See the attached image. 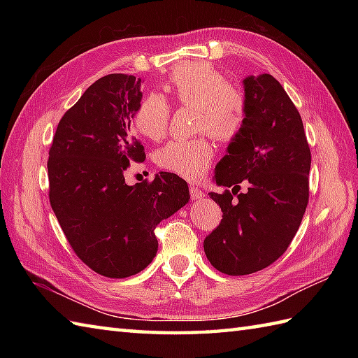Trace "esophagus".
I'll return each instance as SVG.
<instances>
[{
    "label": "esophagus",
    "instance_id": "obj_1",
    "mask_svg": "<svg viewBox=\"0 0 358 358\" xmlns=\"http://www.w3.org/2000/svg\"><path fill=\"white\" fill-rule=\"evenodd\" d=\"M189 192H191V199L194 201L204 199V192L201 191V189H199V187H191V189H189Z\"/></svg>",
    "mask_w": 358,
    "mask_h": 358
}]
</instances>
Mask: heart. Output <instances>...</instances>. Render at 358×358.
Instances as JSON below:
<instances>
[{
	"instance_id": "1",
	"label": "heart",
	"mask_w": 358,
	"mask_h": 358,
	"mask_svg": "<svg viewBox=\"0 0 358 358\" xmlns=\"http://www.w3.org/2000/svg\"><path fill=\"white\" fill-rule=\"evenodd\" d=\"M164 90L172 103L195 108V129L215 140L229 143L246 124L248 103L240 89L229 85L224 75L209 63H183L175 66ZM171 106L166 98L149 94L140 101L134 126L150 141L162 140L169 124ZM214 159V146L206 136L172 140L158 150L159 167L186 180H200Z\"/></svg>"
}]
</instances>
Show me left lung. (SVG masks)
Here are the masks:
<instances>
[{
  "label": "left lung",
  "mask_w": 358,
  "mask_h": 358,
  "mask_svg": "<svg viewBox=\"0 0 358 358\" xmlns=\"http://www.w3.org/2000/svg\"><path fill=\"white\" fill-rule=\"evenodd\" d=\"M243 87L246 124L227 144L214 177L232 192L209 194L223 220L203 243L210 264L227 275L254 273L283 255L309 199L310 150L299 110L269 73L249 75ZM243 180L248 192L238 196Z\"/></svg>",
  "instance_id": "8db88e82"
}]
</instances>
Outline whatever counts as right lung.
Instances as JSON below:
<instances>
[{"label": "right lung", "instance_id": "1", "mask_svg": "<svg viewBox=\"0 0 358 358\" xmlns=\"http://www.w3.org/2000/svg\"><path fill=\"white\" fill-rule=\"evenodd\" d=\"M141 83L126 73L96 80L64 113L49 150L58 223L81 262L109 278L146 269L158 250L155 227L191 199L186 181L171 172L126 183L127 167L146 158L132 131Z\"/></svg>", "mask_w": 358, "mask_h": 358}]
</instances>
